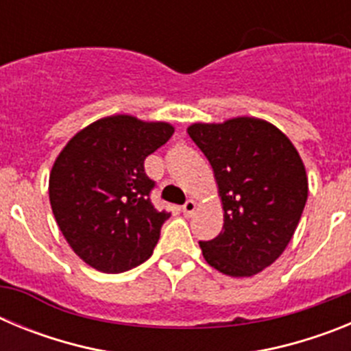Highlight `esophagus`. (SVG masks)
<instances>
[{
  "label": "esophagus",
  "mask_w": 351,
  "mask_h": 351,
  "mask_svg": "<svg viewBox=\"0 0 351 351\" xmlns=\"http://www.w3.org/2000/svg\"><path fill=\"white\" fill-rule=\"evenodd\" d=\"M195 209H197V204H195L193 200H186L184 206H182V213H184V216H191V214L195 213Z\"/></svg>",
  "instance_id": "obj_1"
}]
</instances>
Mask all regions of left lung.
<instances>
[{
	"mask_svg": "<svg viewBox=\"0 0 351 351\" xmlns=\"http://www.w3.org/2000/svg\"><path fill=\"white\" fill-rule=\"evenodd\" d=\"M188 135L206 154L223 204V230L200 241L210 267L234 278L258 274L293 237L308 200L297 149L267 121L235 117L195 123Z\"/></svg>",
	"mask_w": 351,
	"mask_h": 351,
	"instance_id": "obj_1",
	"label": "left lung"
}]
</instances>
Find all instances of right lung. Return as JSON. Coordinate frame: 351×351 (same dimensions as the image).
<instances>
[{
  "mask_svg": "<svg viewBox=\"0 0 351 351\" xmlns=\"http://www.w3.org/2000/svg\"><path fill=\"white\" fill-rule=\"evenodd\" d=\"M173 133L169 123L110 116L80 130L56 158L49 198L66 243L84 262L119 274L153 255L161 225L144 160Z\"/></svg>",
  "mask_w": 351,
  "mask_h": 351,
  "instance_id": "1",
  "label": "right lung"
}]
</instances>
